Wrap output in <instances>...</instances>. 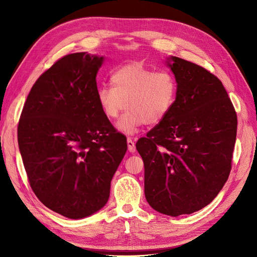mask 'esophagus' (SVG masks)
<instances>
[{
  "mask_svg": "<svg viewBox=\"0 0 257 257\" xmlns=\"http://www.w3.org/2000/svg\"><path fill=\"white\" fill-rule=\"evenodd\" d=\"M127 148H128V151L130 152H135L136 151V146H135V143L133 142V139L132 138H127Z\"/></svg>",
  "mask_w": 257,
  "mask_h": 257,
  "instance_id": "34e87169",
  "label": "esophagus"
}]
</instances>
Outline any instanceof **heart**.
<instances>
[{"instance_id":"heart-1","label":"heart","mask_w":257,"mask_h":257,"mask_svg":"<svg viewBox=\"0 0 257 257\" xmlns=\"http://www.w3.org/2000/svg\"><path fill=\"white\" fill-rule=\"evenodd\" d=\"M111 85H100L96 100L106 118L114 120L127 108L118 128L133 134L144 123L158 124L172 110L177 96V81L168 71H153L142 63H130L114 69Z\"/></svg>"}]
</instances>
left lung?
Listing matches in <instances>:
<instances>
[{
  "instance_id": "1",
  "label": "left lung",
  "mask_w": 257,
  "mask_h": 257,
  "mask_svg": "<svg viewBox=\"0 0 257 257\" xmlns=\"http://www.w3.org/2000/svg\"><path fill=\"white\" fill-rule=\"evenodd\" d=\"M177 96L166 118L138 139L145 195L158 212L191 214L227 181L237 113L221 80L203 66L172 57Z\"/></svg>"
}]
</instances>
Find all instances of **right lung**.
<instances>
[{
    "mask_svg": "<svg viewBox=\"0 0 257 257\" xmlns=\"http://www.w3.org/2000/svg\"><path fill=\"white\" fill-rule=\"evenodd\" d=\"M103 57H62L31 89L18 123V145L34 194L52 211L81 219L103 208L127 150L126 137L96 100Z\"/></svg>",
    "mask_w": 257,
    "mask_h": 257,
    "instance_id": "add662e5",
    "label": "right lung"
}]
</instances>
